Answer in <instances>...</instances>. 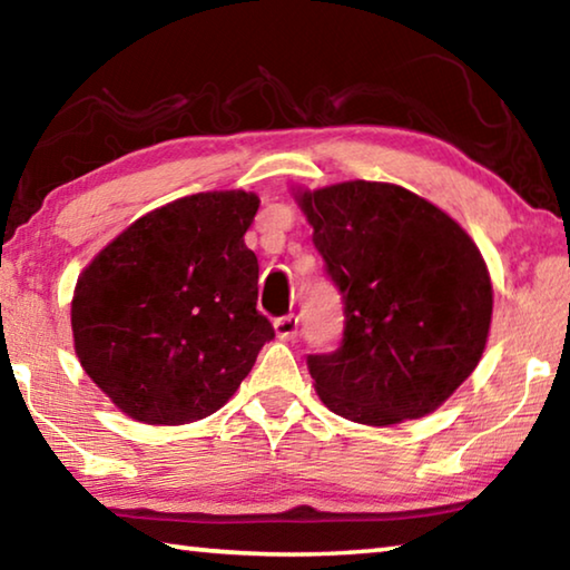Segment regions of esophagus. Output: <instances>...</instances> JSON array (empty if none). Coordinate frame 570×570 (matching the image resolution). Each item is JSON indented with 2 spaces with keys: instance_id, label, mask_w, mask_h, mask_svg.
Instances as JSON below:
<instances>
[{
  "instance_id": "obj_1",
  "label": "esophagus",
  "mask_w": 570,
  "mask_h": 570,
  "mask_svg": "<svg viewBox=\"0 0 570 570\" xmlns=\"http://www.w3.org/2000/svg\"><path fill=\"white\" fill-rule=\"evenodd\" d=\"M274 330H276L278 340H294L298 332V316H294V314L278 316V320L274 322Z\"/></svg>"
}]
</instances>
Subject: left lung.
<instances>
[{
    "label": "left lung",
    "mask_w": 570,
    "mask_h": 570,
    "mask_svg": "<svg viewBox=\"0 0 570 570\" xmlns=\"http://www.w3.org/2000/svg\"><path fill=\"white\" fill-rule=\"evenodd\" d=\"M296 200L344 302L340 346L306 356L316 394L372 428L435 412L488 342L493 286L478 246L392 183H340Z\"/></svg>",
    "instance_id": "1"
}]
</instances>
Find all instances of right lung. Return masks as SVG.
<instances>
[{
    "instance_id": "right-lung-1",
    "label": "right lung",
    "mask_w": 570,
    "mask_h": 570,
    "mask_svg": "<svg viewBox=\"0 0 570 570\" xmlns=\"http://www.w3.org/2000/svg\"><path fill=\"white\" fill-rule=\"evenodd\" d=\"M258 198L196 193L150 210L77 278L75 352L128 417L186 424L224 407L274 340L244 244Z\"/></svg>"
}]
</instances>
